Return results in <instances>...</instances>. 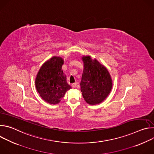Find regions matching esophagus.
Segmentation results:
<instances>
[{
    "label": "esophagus",
    "mask_w": 154,
    "mask_h": 154,
    "mask_svg": "<svg viewBox=\"0 0 154 154\" xmlns=\"http://www.w3.org/2000/svg\"><path fill=\"white\" fill-rule=\"evenodd\" d=\"M71 86H72V88H75V87L77 86V83H72V84H71Z\"/></svg>",
    "instance_id": "1"
}]
</instances>
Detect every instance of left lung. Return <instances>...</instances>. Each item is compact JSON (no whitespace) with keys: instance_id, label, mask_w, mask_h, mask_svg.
<instances>
[{"instance_id":"1","label":"left lung","mask_w":154,"mask_h":154,"mask_svg":"<svg viewBox=\"0 0 154 154\" xmlns=\"http://www.w3.org/2000/svg\"><path fill=\"white\" fill-rule=\"evenodd\" d=\"M83 71L80 90L86 103L96 105L103 102L112 88V80L106 68L90 56H83Z\"/></svg>"}]
</instances>
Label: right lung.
I'll list each match as a JSON object with an SVG mask.
<instances>
[{
  "instance_id": "obj_1",
  "label": "right lung",
  "mask_w": 154,
  "mask_h": 154,
  "mask_svg": "<svg viewBox=\"0 0 154 154\" xmlns=\"http://www.w3.org/2000/svg\"><path fill=\"white\" fill-rule=\"evenodd\" d=\"M64 61L61 57H53L44 63L35 79V86L42 99L51 104H57L71 87L61 69Z\"/></svg>"
}]
</instances>
